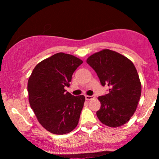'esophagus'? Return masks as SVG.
Listing matches in <instances>:
<instances>
[{"mask_svg": "<svg viewBox=\"0 0 159 159\" xmlns=\"http://www.w3.org/2000/svg\"><path fill=\"white\" fill-rule=\"evenodd\" d=\"M93 98H95L94 95H86L85 96V99L87 101H90V100H92Z\"/></svg>", "mask_w": 159, "mask_h": 159, "instance_id": "1", "label": "esophagus"}]
</instances>
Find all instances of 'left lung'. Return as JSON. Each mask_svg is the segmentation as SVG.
Here are the masks:
<instances>
[{"label": "left lung", "mask_w": 159, "mask_h": 159, "mask_svg": "<svg viewBox=\"0 0 159 159\" xmlns=\"http://www.w3.org/2000/svg\"><path fill=\"white\" fill-rule=\"evenodd\" d=\"M109 92L98 98L101 108L96 112L103 125L118 127L129 120L135 112L141 95V83L131 61L116 51L103 49L87 59Z\"/></svg>", "instance_id": "obj_1"}]
</instances>
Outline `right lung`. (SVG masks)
I'll list each match as a JSON object with an SVG mask.
<instances>
[{"label": "right lung", "mask_w": 159, "mask_h": 159, "mask_svg": "<svg viewBox=\"0 0 159 159\" xmlns=\"http://www.w3.org/2000/svg\"><path fill=\"white\" fill-rule=\"evenodd\" d=\"M82 63L70 54L58 53L37 64L29 77L30 106L39 123L51 133H69L78 125L85 98L74 96L64 88Z\"/></svg>", "instance_id": "obj_1"}]
</instances>
